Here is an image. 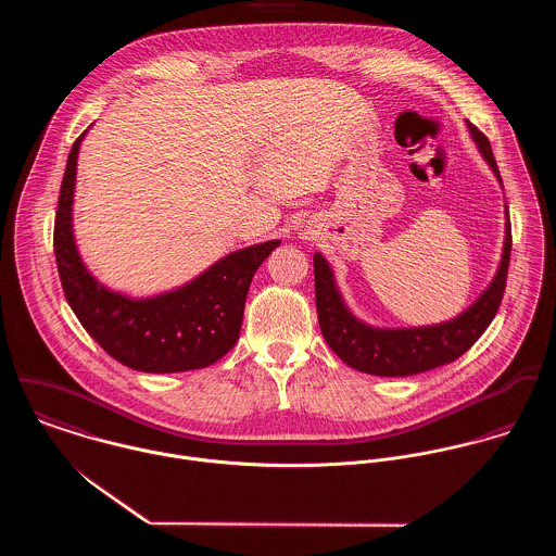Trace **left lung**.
Instances as JSON below:
<instances>
[{"label":"left lung","mask_w":556,"mask_h":556,"mask_svg":"<svg viewBox=\"0 0 556 556\" xmlns=\"http://www.w3.org/2000/svg\"><path fill=\"white\" fill-rule=\"evenodd\" d=\"M471 137L477 143L483 160L490 164L492 173L501 181V173L492 154L490 141L479 132L471 122H467ZM507 214V205H505ZM511 254V225L509 214L505 223L503 256L490 287L476 302L456 318L428 327H402L381 329L370 327L353 317L342 302L333 271L323 254H315V295L320 333L331 351L351 368L377 375V377H408L419 375L443 364L456 362L477 342L496 315L507 280V265Z\"/></svg>","instance_id":"left-lung-1"}]
</instances>
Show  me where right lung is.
Listing matches in <instances>:
<instances>
[{
	"mask_svg": "<svg viewBox=\"0 0 556 556\" xmlns=\"http://www.w3.org/2000/svg\"><path fill=\"white\" fill-rule=\"evenodd\" d=\"M60 188L53 248L64 295L85 331L119 364L139 372H186L216 364L239 338L245 295L258 265L280 243L227 254L188 285L146 300L102 287L83 265L73 233V197L80 141Z\"/></svg>",
	"mask_w": 556,
	"mask_h": 556,
	"instance_id": "add662e5",
	"label": "right lung"
}]
</instances>
